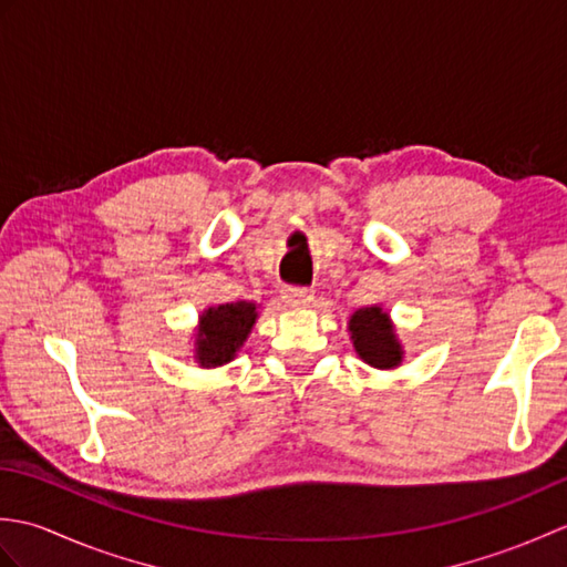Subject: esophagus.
<instances>
[{"mask_svg": "<svg viewBox=\"0 0 567 567\" xmlns=\"http://www.w3.org/2000/svg\"><path fill=\"white\" fill-rule=\"evenodd\" d=\"M282 299L290 307H307L315 299V292L307 290V287H285Z\"/></svg>", "mask_w": 567, "mask_h": 567, "instance_id": "esophagus-1", "label": "esophagus"}]
</instances>
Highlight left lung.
<instances>
[{
    "mask_svg": "<svg viewBox=\"0 0 567 567\" xmlns=\"http://www.w3.org/2000/svg\"><path fill=\"white\" fill-rule=\"evenodd\" d=\"M348 331H351L355 353L368 365L390 370L402 363V343L396 341L390 315L382 311V307H363L353 311L351 321H348Z\"/></svg>",
    "mask_w": 567,
    "mask_h": 567,
    "instance_id": "1",
    "label": "left lung"
}]
</instances>
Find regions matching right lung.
I'll use <instances>...</instances> for the list:
<instances>
[{"instance_id":"right-lung-1","label":"right lung","mask_w":567,"mask_h":567,"mask_svg":"<svg viewBox=\"0 0 567 567\" xmlns=\"http://www.w3.org/2000/svg\"><path fill=\"white\" fill-rule=\"evenodd\" d=\"M258 319V307L252 302H228L202 311L195 360L202 368H219L231 363L238 348L246 343L252 323Z\"/></svg>"}]
</instances>
